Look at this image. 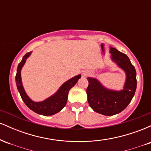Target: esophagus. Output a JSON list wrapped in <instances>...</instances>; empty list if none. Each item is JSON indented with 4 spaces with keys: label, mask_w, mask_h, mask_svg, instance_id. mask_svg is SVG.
Here are the masks:
<instances>
[{
    "label": "esophagus",
    "mask_w": 151,
    "mask_h": 151,
    "mask_svg": "<svg viewBox=\"0 0 151 151\" xmlns=\"http://www.w3.org/2000/svg\"><path fill=\"white\" fill-rule=\"evenodd\" d=\"M88 73L86 71H83L82 73H81V75H82V77H86V75H87Z\"/></svg>",
    "instance_id": "obj_1"
}]
</instances>
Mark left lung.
I'll return each mask as SVG.
<instances>
[{
	"label": "left lung",
	"instance_id": "obj_1",
	"mask_svg": "<svg viewBox=\"0 0 151 151\" xmlns=\"http://www.w3.org/2000/svg\"><path fill=\"white\" fill-rule=\"evenodd\" d=\"M112 61L125 72L126 79L124 89L120 91L109 89L96 78L88 77L86 89L89 104L95 112L105 116H113L124 110L129 104L136 89V72L129 58L116 48L110 47Z\"/></svg>",
	"mask_w": 151,
	"mask_h": 151
}]
</instances>
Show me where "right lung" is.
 Returning <instances> with one entry per match:
<instances>
[{
	"mask_svg": "<svg viewBox=\"0 0 151 151\" xmlns=\"http://www.w3.org/2000/svg\"><path fill=\"white\" fill-rule=\"evenodd\" d=\"M32 52L26 53L22 58L21 62L19 63L17 69V74L15 76V81L18 90L20 93L22 101L27 105L29 109L34 112L43 116H52L58 113L65 106L68 98V93L70 90L75 85L76 83L81 78V74L71 78L68 81L64 83L60 86L57 92L52 96H50L42 101L35 102L32 101L26 93L21 79V70L25 65L26 60L30 57Z\"/></svg>",
	"mask_w": 151,
	"mask_h": 151,
	"instance_id": "right-lung-1",
	"label": "right lung"
}]
</instances>
